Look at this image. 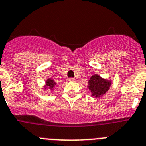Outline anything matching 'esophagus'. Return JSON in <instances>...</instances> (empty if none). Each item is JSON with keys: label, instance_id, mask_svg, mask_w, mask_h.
<instances>
[{"label": "esophagus", "instance_id": "1", "mask_svg": "<svg viewBox=\"0 0 146 146\" xmlns=\"http://www.w3.org/2000/svg\"><path fill=\"white\" fill-rule=\"evenodd\" d=\"M75 80H76V79H75L74 78H68V81H69V82H75Z\"/></svg>", "mask_w": 146, "mask_h": 146}]
</instances>
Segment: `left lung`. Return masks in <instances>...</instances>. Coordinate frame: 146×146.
<instances>
[{"instance_id": "1", "label": "left lung", "mask_w": 146, "mask_h": 146, "mask_svg": "<svg viewBox=\"0 0 146 146\" xmlns=\"http://www.w3.org/2000/svg\"><path fill=\"white\" fill-rule=\"evenodd\" d=\"M111 85V81L106 80L98 75H93L88 82V87L92 92V96L99 98L108 91Z\"/></svg>"}]
</instances>
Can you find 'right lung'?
Here are the masks:
<instances>
[{
  "label": "right lung",
  "mask_w": 146,
  "mask_h": 146,
  "mask_svg": "<svg viewBox=\"0 0 146 146\" xmlns=\"http://www.w3.org/2000/svg\"><path fill=\"white\" fill-rule=\"evenodd\" d=\"M55 84H56V83L54 82V80H52V79L49 78V79H48V80L46 81L45 89L48 88V87H49L50 90H53V88H54V87L55 86Z\"/></svg>",
  "instance_id": "obj_1"
}]
</instances>
